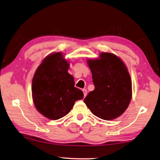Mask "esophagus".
<instances>
[{
  "label": "esophagus",
  "instance_id": "1",
  "mask_svg": "<svg viewBox=\"0 0 160 160\" xmlns=\"http://www.w3.org/2000/svg\"><path fill=\"white\" fill-rule=\"evenodd\" d=\"M82 92H83V94H84V97H85L87 96V93H88V92H87V89H82Z\"/></svg>",
  "mask_w": 160,
  "mask_h": 160
}]
</instances>
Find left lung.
Listing matches in <instances>:
<instances>
[{
  "label": "left lung",
  "instance_id": "left-lung-1",
  "mask_svg": "<svg viewBox=\"0 0 160 160\" xmlns=\"http://www.w3.org/2000/svg\"><path fill=\"white\" fill-rule=\"evenodd\" d=\"M95 88L84 99L97 117L105 120L117 118L132 99V80L124 63L115 55L101 54L100 59L88 60Z\"/></svg>",
  "mask_w": 160,
  "mask_h": 160
}]
</instances>
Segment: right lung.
<instances>
[{
  "label": "right lung",
  "instance_id": "right-lung-1",
  "mask_svg": "<svg viewBox=\"0 0 160 160\" xmlns=\"http://www.w3.org/2000/svg\"><path fill=\"white\" fill-rule=\"evenodd\" d=\"M69 63L61 52L42 61L32 81V96L36 109L45 117L56 120L71 111L75 102L84 94L75 87L74 78L68 72Z\"/></svg>",
  "mask_w": 160,
  "mask_h": 160
}]
</instances>
